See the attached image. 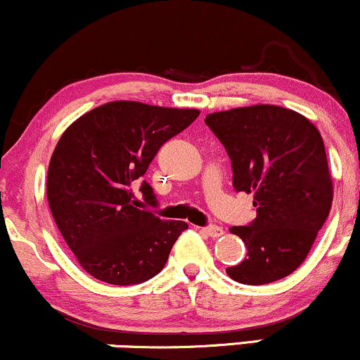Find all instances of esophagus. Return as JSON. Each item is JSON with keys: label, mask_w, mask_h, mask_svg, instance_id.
<instances>
[{"label": "esophagus", "mask_w": 360, "mask_h": 360, "mask_svg": "<svg viewBox=\"0 0 360 360\" xmlns=\"http://www.w3.org/2000/svg\"><path fill=\"white\" fill-rule=\"evenodd\" d=\"M200 232H204V234L209 236V238H219V236L224 234V229L219 226H205V227H200Z\"/></svg>", "instance_id": "obj_1"}]
</instances>
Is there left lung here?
<instances>
[{
	"label": "left lung",
	"instance_id": "1",
	"mask_svg": "<svg viewBox=\"0 0 360 360\" xmlns=\"http://www.w3.org/2000/svg\"><path fill=\"white\" fill-rule=\"evenodd\" d=\"M205 124L229 155L236 192L255 193V221L231 227L248 256L226 273L243 285L288 276L305 261L332 207L319 129L302 114L271 104L209 114Z\"/></svg>",
	"mask_w": 360,
	"mask_h": 360
}]
</instances>
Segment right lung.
Here are the masks:
<instances>
[{
    "label": "right lung",
    "instance_id": "obj_1",
    "mask_svg": "<svg viewBox=\"0 0 360 360\" xmlns=\"http://www.w3.org/2000/svg\"><path fill=\"white\" fill-rule=\"evenodd\" d=\"M200 111L114 101L72 122L55 146L46 197L67 246L89 274L109 285H138L163 269L187 222L162 221L134 207L131 185L168 139ZM139 192L156 205L143 180Z\"/></svg>",
    "mask_w": 360,
    "mask_h": 360
}]
</instances>
